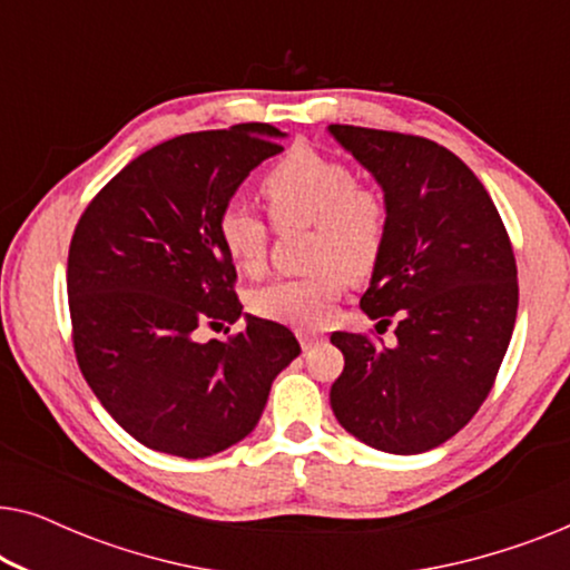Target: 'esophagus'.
Returning <instances> with one entry per match:
<instances>
[{
	"mask_svg": "<svg viewBox=\"0 0 570 570\" xmlns=\"http://www.w3.org/2000/svg\"><path fill=\"white\" fill-rule=\"evenodd\" d=\"M318 340H322V337H318L316 332H306V330H301V332H298V342H301V347H303V350H311V347L316 345Z\"/></svg>",
	"mask_w": 570,
	"mask_h": 570,
	"instance_id": "1",
	"label": "esophagus"
}]
</instances>
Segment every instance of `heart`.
Here are the masks:
<instances>
[{"label":"heart","mask_w":570,"mask_h":570,"mask_svg":"<svg viewBox=\"0 0 570 570\" xmlns=\"http://www.w3.org/2000/svg\"><path fill=\"white\" fill-rule=\"evenodd\" d=\"M259 191L277 225H311L308 264L314 272L279 277L248 298L254 314L293 326H316L342 291V272L365 277L386 244L389 209L371 186L357 184L347 163L314 150H293L262 176ZM217 238L246 275L264 269L269 228L252 207L230 202L217 217Z\"/></svg>","instance_id":"obj_1"}]
</instances>
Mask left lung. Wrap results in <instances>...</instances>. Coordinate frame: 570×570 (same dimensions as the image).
<instances>
[{"label": "left lung", "instance_id": "obj_1", "mask_svg": "<svg viewBox=\"0 0 570 570\" xmlns=\"http://www.w3.org/2000/svg\"><path fill=\"white\" fill-rule=\"evenodd\" d=\"M376 176L386 244L361 308L396 318V345L332 332L345 368L330 402L340 425L389 454H420L456 435L488 400L519 308L517 256L480 178L433 139L332 124Z\"/></svg>", "mask_w": 570, "mask_h": 570}]
</instances>
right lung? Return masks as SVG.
I'll list each match as a JSON object with an SVG mask.
<instances>
[{"mask_svg":"<svg viewBox=\"0 0 570 570\" xmlns=\"http://www.w3.org/2000/svg\"><path fill=\"white\" fill-rule=\"evenodd\" d=\"M277 137L269 124H236L155 145L77 223L67 262L77 365L147 449L202 459L246 439L301 353L287 326L256 316L228 340H197L202 324L220 330L244 308L217 217L248 170L283 150Z\"/></svg>","mask_w":570,"mask_h":570,"instance_id":"obj_1","label":"right lung"}]
</instances>
